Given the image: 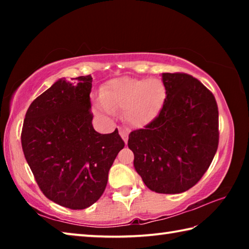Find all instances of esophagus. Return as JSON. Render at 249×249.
<instances>
[{
    "label": "esophagus",
    "instance_id": "esophagus-1",
    "mask_svg": "<svg viewBox=\"0 0 249 249\" xmlns=\"http://www.w3.org/2000/svg\"><path fill=\"white\" fill-rule=\"evenodd\" d=\"M120 135L121 137L123 138V141L125 142V144H127V141H128V129L127 128H124V127H120Z\"/></svg>",
    "mask_w": 249,
    "mask_h": 249
}]
</instances>
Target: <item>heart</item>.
<instances>
[{"instance_id":"heart-1","label":"heart","mask_w":249,"mask_h":249,"mask_svg":"<svg viewBox=\"0 0 249 249\" xmlns=\"http://www.w3.org/2000/svg\"><path fill=\"white\" fill-rule=\"evenodd\" d=\"M166 95V88L158 79L117 78L105 84L98 108L105 114L123 108L126 123L133 127H144L158 116Z\"/></svg>"}]
</instances>
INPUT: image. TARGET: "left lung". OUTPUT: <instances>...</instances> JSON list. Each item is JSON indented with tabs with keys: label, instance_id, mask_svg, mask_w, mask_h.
Here are the masks:
<instances>
[{
	"label": "left lung",
	"instance_id": "8db88e82",
	"mask_svg": "<svg viewBox=\"0 0 249 249\" xmlns=\"http://www.w3.org/2000/svg\"><path fill=\"white\" fill-rule=\"evenodd\" d=\"M166 100L156 119L130 132L134 167L151 191L176 195L199 182L218 146V108L192 75L162 73Z\"/></svg>",
	"mask_w": 249,
	"mask_h": 249
}]
</instances>
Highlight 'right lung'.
Masks as SVG:
<instances>
[{
	"label": "right lung",
	"mask_w": 249,
	"mask_h": 249,
	"mask_svg": "<svg viewBox=\"0 0 249 249\" xmlns=\"http://www.w3.org/2000/svg\"><path fill=\"white\" fill-rule=\"evenodd\" d=\"M75 80L59 79L33 101L20 141L41 192L59 205L83 210L103 195L109 168L125 142L117 128L111 134L95 132L92 77Z\"/></svg>",
	"instance_id": "obj_1"
}]
</instances>
